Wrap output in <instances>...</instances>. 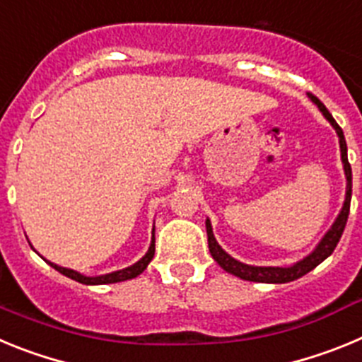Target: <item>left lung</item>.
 <instances>
[{
	"instance_id": "obj_1",
	"label": "left lung",
	"mask_w": 362,
	"mask_h": 362,
	"mask_svg": "<svg viewBox=\"0 0 362 362\" xmlns=\"http://www.w3.org/2000/svg\"><path fill=\"white\" fill-rule=\"evenodd\" d=\"M312 101L319 107V110L325 114V117L334 124V129L337 130V136H339V143H341V158H343L344 163V174H346V181H348V187H346V199H344L343 204V210L339 214V217L335 219L334 226L328 230L322 241L319 243V246L308 257H305L303 261L296 263L293 267L288 268H281V267H250V264H245L238 259L230 257L219 245H217L216 238H214L212 233V225H210V221L206 219V233H209V248H210V254L212 257L216 259L217 264H219L223 270H226L228 274L235 277H241L245 281H254V283H290V281H296L299 277H303L305 274H308L310 270L317 267L319 263H322L328 255H332V252L335 250V246H337L339 239L343 235L344 232V226H346V221H348V214H350V199H351V166L348 163V153H346V141H344V134L341 130V127L337 124V121L332 117V114L328 112V108L319 101L317 98L313 94H310Z\"/></svg>"
}]
</instances>
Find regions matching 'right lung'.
Listing matches in <instances>:
<instances>
[{
  "instance_id": "1",
  "label": "right lung",
  "mask_w": 362,
  "mask_h": 362,
  "mask_svg": "<svg viewBox=\"0 0 362 362\" xmlns=\"http://www.w3.org/2000/svg\"><path fill=\"white\" fill-rule=\"evenodd\" d=\"M153 252H156V239H153V235H152V245H150V248H148V252L145 254V257L139 259V261H137L136 264H132V267L123 268V270H117V272H112V274H107V276H99V277H86V276H81L79 272L70 270V268L57 267V264H54V263H49V264L52 268H56L59 274H63V276L70 277V279H74V281H78V283H83V284H108V283H119V281L134 279V277L139 276L141 272H145V268L148 267L150 261H152Z\"/></svg>"
}]
</instances>
